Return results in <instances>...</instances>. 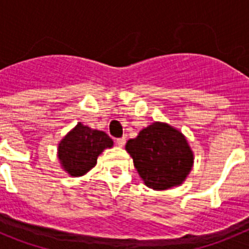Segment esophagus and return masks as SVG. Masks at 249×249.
I'll return each instance as SVG.
<instances>
[{"label": "esophagus", "mask_w": 249, "mask_h": 249, "mask_svg": "<svg viewBox=\"0 0 249 249\" xmlns=\"http://www.w3.org/2000/svg\"><path fill=\"white\" fill-rule=\"evenodd\" d=\"M116 143H117L118 147H123L124 146V143H126V138L124 137L117 138V140H116Z\"/></svg>", "instance_id": "obj_1"}]
</instances>
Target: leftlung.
I'll list each match as a JSON object with an SVG mask.
<instances>
[{"mask_svg": "<svg viewBox=\"0 0 249 249\" xmlns=\"http://www.w3.org/2000/svg\"><path fill=\"white\" fill-rule=\"evenodd\" d=\"M126 151L148 188L166 191L181 186L192 171L195 155L186 136L166 122H153L128 140Z\"/></svg>", "mask_w": 249, "mask_h": 249, "instance_id": "1", "label": "left lung"}]
</instances>
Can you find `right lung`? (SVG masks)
I'll return each instance as SVG.
<instances>
[{
  "label": "right lung",
  "mask_w": 249,
  "mask_h": 249,
  "mask_svg": "<svg viewBox=\"0 0 249 249\" xmlns=\"http://www.w3.org/2000/svg\"><path fill=\"white\" fill-rule=\"evenodd\" d=\"M112 147L113 141L106 132L78 122L59 141L57 157L65 172L72 177H81L96 166L98 156L105 149Z\"/></svg>",
  "instance_id": "1"
}]
</instances>
